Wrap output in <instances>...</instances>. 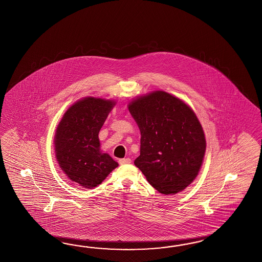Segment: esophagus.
<instances>
[{
	"mask_svg": "<svg viewBox=\"0 0 262 262\" xmlns=\"http://www.w3.org/2000/svg\"><path fill=\"white\" fill-rule=\"evenodd\" d=\"M130 162H132V160L129 158H123V159L119 160L120 165H127V164H129Z\"/></svg>",
	"mask_w": 262,
	"mask_h": 262,
	"instance_id": "1",
	"label": "esophagus"
}]
</instances>
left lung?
<instances>
[{
  "label": "left lung",
  "mask_w": 262,
  "mask_h": 262,
  "mask_svg": "<svg viewBox=\"0 0 262 262\" xmlns=\"http://www.w3.org/2000/svg\"><path fill=\"white\" fill-rule=\"evenodd\" d=\"M140 129V155L134 165L157 191H183L198 176L206 141L194 111L165 91H154L128 103Z\"/></svg>",
  "instance_id": "8db88e82"
}]
</instances>
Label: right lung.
Returning <instances> with one entry per match:
<instances>
[{"label": "right lung", "mask_w": 262, "mask_h": 262, "mask_svg": "<svg viewBox=\"0 0 262 262\" xmlns=\"http://www.w3.org/2000/svg\"><path fill=\"white\" fill-rule=\"evenodd\" d=\"M116 104L113 99L88 96L64 113L54 137L61 170L84 188L100 185L118 163L100 149L98 134Z\"/></svg>", "instance_id": "right-lung-1"}]
</instances>
